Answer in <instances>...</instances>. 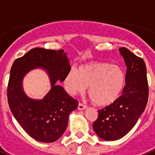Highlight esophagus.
Instances as JSON below:
<instances>
[{
    "mask_svg": "<svg viewBox=\"0 0 155 155\" xmlns=\"http://www.w3.org/2000/svg\"><path fill=\"white\" fill-rule=\"evenodd\" d=\"M78 110H80V111H82V110H85V109L87 108V106H86V105H84V104H79L78 106Z\"/></svg>",
    "mask_w": 155,
    "mask_h": 155,
    "instance_id": "1",
    "label": "esophagus"
}]
</instances>
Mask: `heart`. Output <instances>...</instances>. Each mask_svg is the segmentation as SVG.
Returning <instances> with one entry per match:
<instances>
[{"mask_svg": "<svg viewBox=\"0 0 155 155\" xmlns=\"http://www.w3.org/2000/svg\"><path fill=\"white\" fill-rule=\"evenodd\" d=\"M64 88L72 95L82 94L88 86L91 101L99 106L113 104L126 86V73L123 67L107 62H91L69 69L64 80Z\"/></svg>", "mask_w": 155, "mask_h": 155, "instance_id": "1", "label": "heart"}]
</instances>
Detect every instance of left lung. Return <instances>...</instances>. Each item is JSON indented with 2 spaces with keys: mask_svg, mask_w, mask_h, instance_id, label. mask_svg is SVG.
I'll return each instance as SVG.
<instances>
[{
  "mask_svg": "<svg viewBox=\"0 0 155 155\" xmlns=\"http://www.w3.org/2000/svg\"><path fill=\"white\" fill-rule=\"evenodd\" d=\"M119 51L127 66L126 86L115 103L99 110L98 119L93 124L95 134L104 141H116L125 136L137 124L148 101L145 62L126 48Z\"/></svg>",
  "mask_w": 155,
  "mask_h": 155,
  "instance_id": "obj_1",
  "label": "left lung"
}]
</instances>
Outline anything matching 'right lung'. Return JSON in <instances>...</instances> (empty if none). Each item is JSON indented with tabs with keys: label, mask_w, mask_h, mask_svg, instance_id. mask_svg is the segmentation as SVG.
<instances>
[{
	"label": "right lung",
	"mask_w": 155,
	"mask_h": 155,
	"mask_svg": "<svg viewBox=\"0 0 155 155\" xmlns=\"http://www.w3.org/2000/svg\"><path fill=\"white\" fill-rule=\"evenodd\" d=\"M37 68L46 71L51 84L50 91L42 100L27 97L22 86L24 77ZM69 69L64 50L42 48L30 50L12 65L7 90L9 108L21 128L36 141L51 143L58 140L66 129L69 115L78 107V101L59 85Z\"/></svg>",
	"instance_id": "right-lung-1"
}]
</instances>
